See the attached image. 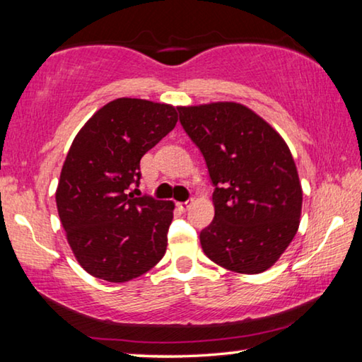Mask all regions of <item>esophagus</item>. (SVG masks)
<instances>
[{
	"instance_id": "obj_1",
	"label": "esophagus",
	"mask_w": 362,
	"mask_h": 362,
	"mask_svg": "<svg viewBox=\"0 0 362 362\" xmlns=\"http://www.w3.org/2000/svg\"><path fill=\"white\" fill-rule=\"evenodd\" d=\"M192 203H193L192 199H189V201H183V203H177V207H179L180 211L185 212V211L189 209V206H192Z\"/></svg>"
}]
</instances>
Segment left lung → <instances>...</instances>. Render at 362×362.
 <instances>
[{"mask_svg": "<svg viewBox=\"0 0 362 362\" xmlns=\"http://www.w3.org/2000/svg\"><path fill=\"white\" fill-rule=\"evenodd\" d=\"M183 129L203 153L216 216L201 231L209 259L230 272L272 268L298 230L303 192L286 140L238 102L179 107Z\"/></svg>", "mask_w": 362, "mask_h": 362, "instance_id": "left-lung-1", "label": "left lung"}]
</instances>
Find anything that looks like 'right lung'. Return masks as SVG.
I'll list each match as a JSON object with an SVG mask.
<instances>
[{"label":"right lung","mask_w":362,"mask_h":362,"mask_svg":"<svg viewBox=\"0 0 362 362\" xmlns=\"http://www.w3.org/2000/svg\"><path fill=\"white\" fill-rule=\"evenodd\" d=\"M177 107L121 97L86 121L73 139L56 189L71 252L90 276L126 283L166 254L174 201L127 193L140 159L174 129Z\"/></svg>","instance_id":"add662e5"}]
</instances>
